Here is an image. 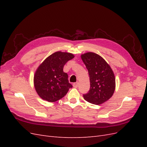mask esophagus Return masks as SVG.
Returning a JSON list of instances; mask_svg holds the SVG:
<instances>
[{
	"instance_id": "34e87169",
	"label": "esophagus",
	"mask_w": 147,
	"mask_h": 147,
	"mask_svg": "<svg viewBox=\"0 0 147 147\" xmlns=\"http://www.w3.org/2000/svg\"><path fill=\"white\" fill-rule=\"evenodd\" d=\"M73 86L74 87V88H77L78 86V82H75V83H74V84H73Z\"/></svg>"
}]
</instances>
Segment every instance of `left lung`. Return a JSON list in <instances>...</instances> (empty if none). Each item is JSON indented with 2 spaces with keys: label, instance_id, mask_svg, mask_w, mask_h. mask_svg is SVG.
<instances>
[{
  "label": "left lung",
  "instance_id": "8db88e82",
  "mask_svg": "<svg viewBox=\"0 0 147 147\" xmlns=\"http://www.w3.org/2000/svg\"><path fill=\"white\" fill-rule=\"evenodd\" d=\"M88 69L90 89L83 94L84 100L95 105L108 100L115 90V78L110 66L102 57L94 53L89 52L81 56Z\"/></svg>",
  "mask_w": 147,
  "mask_h": 147
}]
</instances>
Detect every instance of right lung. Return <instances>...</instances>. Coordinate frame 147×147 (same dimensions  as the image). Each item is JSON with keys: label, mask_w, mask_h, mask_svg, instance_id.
Returning a JSON list of instances; mask_svg holds the SVG:
<instances>
[{"label": "right lung", "mask_w": 147, "mask_h": 147, "mask_svg": "<svg viewBox=\"0 0 147 147\" xmlns=\"http://www.w3.org/2000/svg\"><path fill=\"white\" fill-rule=\"evenodd\" d=\"M74 57L71 53L57 51L40 65L35 73L34 82L35 90L42 99L56 102L63 98L72 88L63 68L67 62Z\"/></svg>", "instance_id": "1"}]
</instances>
